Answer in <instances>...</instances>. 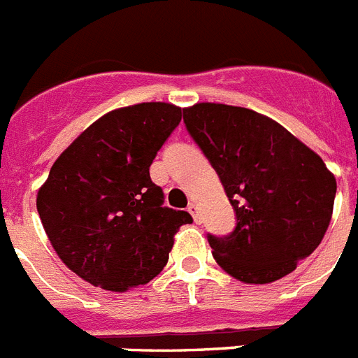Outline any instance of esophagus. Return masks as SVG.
I'll list each match as a JSON object with an SVG mask.
<instances>
[{
    "label": "esophagus",
    "instance_id": "1",
    "mask_svg": "<svg viewBox=\"0 0 358 358\" xmlns=\"http://www.w3.org/2000/svg\"><path fill=\"white\" fill-rule=\"evenodd\" d=\"M187 211L191 213V215H193V218H194V222H200V215H198V206L194 202H191L187 206Z\"/></svg>",
    "mask_w": 358,
    "mask_h": 358
}]
</instances>
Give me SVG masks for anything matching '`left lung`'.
<instances>
[{"label":"left lung","instance_id":"8db88e82","mask_svg":"<svg viewBox=\"0 0 358 358\" xmlns=\"http://www.w3.org/2000/svg\"><path fill=\"white\" fill-rule=\"evenodd\" d=\"M184 123L236 215L233 233L209 235L218 266L245 284L289 275L318 248L331 220L337 182L322 158L245 107L196 103L184 109Z\"/></svg>","mask_w":358,"mask_h":358}]
</instances>
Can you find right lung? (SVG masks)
<instances>
[{"label": "right lung", "mask_w": 358, "mask_h": 358, "mask_svg": "<svg viewBox=\"0 0 358 358\" xmlns=\"http://www.w3.org/2000/svg\"><path fill=\"white\" fill-rule=\"evenodd\" d=\"M182 109L149 101L110 110L59 155L38 191L43 229L62 262L96 287L127 291L169 260L187 211L164 207L149 174Z\"/></svg>", "instance_id": "1"}]
</instances>
